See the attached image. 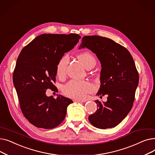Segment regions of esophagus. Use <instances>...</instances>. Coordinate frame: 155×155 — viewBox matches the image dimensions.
<instances>
[{
	"label": "esophagus",
	"instance_id": "34e87169",
	"mask_svg": "<svg viewBox=\"0 0 155 155\" xmlns=\"http://www.w3.org/2000/svg\"><path fill=\"white\" fill-rule=\"evenodd\" d=\"M73 102H78V103H84V102H85V101H80V100H77V99H75L74 101H73Z\"/></svg>",
	"mask_w": 155,
	"mask_h": 155
}]
</instances>
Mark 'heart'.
<instances>
[{
  "mask_svg": "<svg viewBox=\"0 0 155 155\" xmlns=\"http://www.w3.org/2000/svg\"><path fill=\"white\" fill-rule=\"evenodd\" d=\"M79 59L84 66L87 68L89 65L96 63L94 56L89 52L85 51L78 55ZM70 58L68 54L63 56L56 65V73L59 77H63L66 74L67 65L69 63ZM94 86L86 80L73 79L65 85L63 88V93L73 99H83L87 94L93 91Z\"/></svg>",
  "mask_w": 155,
  "mask_h": 155,
  "instance_id": "b5f03b06",
  "label": "heart"
}]
</instances>
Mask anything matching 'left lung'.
<instances>
[{"label":"left lung","mask_w":155,"mask_h":155,"mask_svg":"<svg viewBox=\"0 0 155 155\" xmlns=\"http://www.w3.org/2000/svg\"><path fill=\"white\" fill-rule=\"evenodd\" d=\"M84 48L95 53L101 64V86L96 95H108L105 102L95 101L98 108L88 120L97 128L114 127L133 107L139 83L134 60L126 48L105 37H83L78 49Z\"/></svg>","instance_id":"left-lung-1"}]
</instances>
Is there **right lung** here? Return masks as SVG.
Returning a JSON list of instances; mask_svg holds the SVG:
<instances>
[{"label":"right lung","instance_id":"obj_1","mask_svg":"<svg viewBox=\"0 0 155 155\" xmlns=\"http://www.w3.org/2000/svg\"><path fill=\"white\" fill-rule=\"evenodd\" d=\"M80 38L77 34H43L21 51L13 73V83L22 112L35 126L53 129L64 119L67 107L73 101L58 94L56 99L48 97L46 92L48 88L57 91L53 84L57 63Z\"/></svg>","mask_w":155,"mask_h":155}]
</instances>
